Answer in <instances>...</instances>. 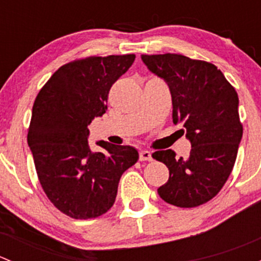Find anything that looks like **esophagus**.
I'll use <instances>...</instances> for the list:
<instances>
[{
    "label": "esophagus",
    "mask_w": 261,
    "mask_h": 261,
    "mask_svg": "<svg viewBox=\"0 0 261 261\" xmlns=\"http://www.w3.org/2000/svg\"><path fill=\"white\" fill-rule=\"evenodd\" d=\"M140 160L141 162H151L152 160L151 152L147 151V150H143V151H140Z\"/></svg>",
    "instance_id": "34e87169"
}]
</instances>
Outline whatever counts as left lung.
<instances>
[{
  "mask_svg": "<svg viewBox=\"0 0 261 261\" xmlns=\"http://www.w3.org/2000/svg\"><path fill=\"white\" fill-rule=\"evenodd\" d=\"M141 59L169 86L173 122L183 123L192 145L188 159L175 158L172 149L152 154L169 169L158 193L173 206H201L221 191L235 164L243 138L238 93L212 63L170 53Z\"/></svg>",
  "mask_w": 261,
  "mask_h": 261,
  "instance_id": "1",
  "label": "left lung"
}]
</instances>
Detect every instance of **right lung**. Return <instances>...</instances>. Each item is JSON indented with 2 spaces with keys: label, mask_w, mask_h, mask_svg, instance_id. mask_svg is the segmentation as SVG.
<instances>
[{
  "label": "right lung",
  "mask_w": 261,
  "mask_h": 261,
  "mask_svg": "<svg viewBox=\"0 0 261 261\" xmlns=\"http://www.w3.org/2000/svg\"><path fill=\"white\" fill-rule=\"evenodd\" d=\"M134 54L88 57L62 65L36 96L28 144L39 181L53 204L88 220L114 206L121 175L139 159L133 146L88 145V125L106 112L112 84L127 72Z\"/></svg>",
  "instance_id": "1"
}]
</instances>
